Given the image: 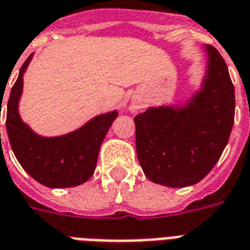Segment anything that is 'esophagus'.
I'll list each match as a JSON object with an SVG mask.
<instances>
[{"label":"esophagus","mask_w":250,"mask_h":250,"mask_svg":"<svg viewBox=\"0 0 250 250\" xmlns=\"http://www.w3.org/2000/svg\"><path fill=\"white\" fill-rule=\"evenodd\" d=\"M131 108H132V111H138V110H139V104H138L136 102H134V103H132V107H131Z\"/></svg>","instance_id":"obj_1"}]
</instances>
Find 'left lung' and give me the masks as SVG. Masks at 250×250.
Segmentation results:
<instances>
[{
  "label": "left lung",
  "mask_w": 250,
  "mask_h": 250,
  "mask_svg": "<svg viewBox=\"0 0 250 250\" xmlns=\"http://www.w3.org/2000/svg\"><path fill=\"white\" fill-rule=\"evenodd\" d=\"M200 90L183 104L149 107L134 119L144 175L172 188L193 186L219 162L234 122V87L227 63L205 46Z\"/></svg>",
  "instance_id": "obj_1"
}]
</instances>
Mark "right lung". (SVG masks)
Wrapping results in <instances>:
<instances>
[{"label":"right lung","mask_w":250,"mask_h":250,"mask_svg":"<svg viewBox=\"0 0 250 250\" xmlns=\"http://www.w3.org/2000/svg\"><path fill=\"white\" fill-rule=\"evenodd\" d=\"M33 54L20 70L6 107V131L12 149L22 168L34 180L50 188L81 186L92 176L97 167L99 149L118 111L92 118L78 130L46 138L36 134L23 123L18 103L23 88V74Z\"/></svg>","instance_id":"add662e5"}]
</instances>
